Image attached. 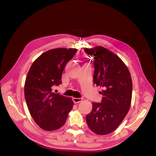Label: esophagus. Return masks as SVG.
I'll use <instances>...</instances> for the list:
<instances>
[{
	"label": "esophagus",
	"mask_w": 156,
	"mask_h": 156,
	"mask_svg": "<svg viewBox=\"0 0 156 156\" xmlns=\"http://www.w3.org/2000/svg\"><path fill=\"white\" fill-rule=\"evenodd\" d=\"M83 99L82 98H73V101L75 103H80L81 101H83Z\"/></svg>",
	"instance_id": "esophagus-1"
}]
</instances>
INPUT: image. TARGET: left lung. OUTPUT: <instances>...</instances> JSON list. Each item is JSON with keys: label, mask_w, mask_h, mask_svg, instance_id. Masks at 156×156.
<instances>
[{"label": "left lung", "mask_w": 156, "mask_h": 156, "mask_svg": "<svg viewBox=\"0 0 156 156\" xmlns=\"http://www.w3.org/2000/svg\"><path fill=\"white\" fill-rule=\"evenodd\" d=\"M84 51L94 61L93 82L103 89L100 92L101 103H92V110L86 116L87 124L98 135L108 134L117 128L129 111L131 75L119 56L103 47L87 48Z\"/></svg>", "instance_id": "1"}]
</instances>
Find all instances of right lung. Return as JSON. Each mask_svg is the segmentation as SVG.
I'll return each instance as SVG.
<instances>
[{
    "instance_id": "add662e5",
    "label": "right lung",
    "mask_w": 156,
    "mask_h": 156,
    "mask_svg": "<svg viewBox=\"0 0 156 156\" xmlns=\"http://www.w3.org/2000/svg\"><path fill=\"white\" fill-rule=\"evenodd\" d=\"M76 49L58 48L45 52L34 62L27 75L25 98L29 112L41 129L53 131L62 127L72 109V98L52 92L62 84L66 65L76 53Z\"/></svg>"
}]
</instances>
